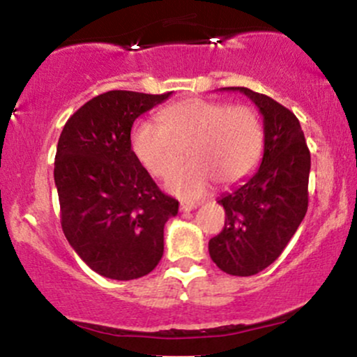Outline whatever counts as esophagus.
Returning a JSON list of instances; mask_svg holds the SVG:
<instances>
[{
  "mask_svg": "<svg viewBox=\"0 0 357 357\" xmlns=\"http://www.w3.org/2000/svg\"><path fill=\"white\" fill-rule=\"evenodd\" d=\"M196 206H198V204L192 203V202H181V204H179V210H181L183 213H188V211L195 210Z\"/></svg>",
  "mask_w": 357,
  "mask_h": 357,
  "instance_id": "1",
  "label": "esophagus"
}]
</instances>
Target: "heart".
<instances>
[{
  "mask_svg": "<svg viewBox=\"0 0 357 357\" xmlns=\"http://www.w3.org/2000/svg\"><path fill=\"white\" fill-rule=\"evenodd\" d=\"M161 124L141 121L132 130V149L155 178L182 162L185 149L193 161L169 176L166 190L184 199L202 198L211 183H240L255 169L264 149V127L248 105L188 99L159 114Z\"/></svg>",
  "mask_w": 357,
  "mask_h": 357,
  "instance_id": "b5f03b06",
  "label": "heart"
}]
</instances>
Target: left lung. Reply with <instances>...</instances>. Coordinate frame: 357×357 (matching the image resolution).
<instances>
[{"instance_id":"left-lung-1","label":"left lung","mask_w":357,"mask_h":357,"mask_svg":"<svg viewBox=\"0 0 357 357\" xmlns=\"http://www.w3.org/2000/svg\"><path fill=\"white\" fill-rule=\"evenodd\" d=\"M223 90L245 93L264 116L261 165L218 199L227 213L225 228L208 243L216 267L230 275L248 277L280 257L304 220L310 153L294 112L247 87Z\"/></svg>"}]
</instances>
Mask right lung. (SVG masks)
<instances>
[{"label":"right lung","instance_id":"1","mask_svg":"<svg viewBox=\"0 0 357 357\" xmlns=\"http://www.w3.org/2000/svg\"><path fill=\"white\" fill-rule=\"evenodd\" d=\"M169 96L110 90L82 105L60 134L53 178L61 230L102 277H144L165 252V225L179 203L155 186L130 149V129Z\"/></svg>","mask_w":357,"mask_h":357}]
</instances>
